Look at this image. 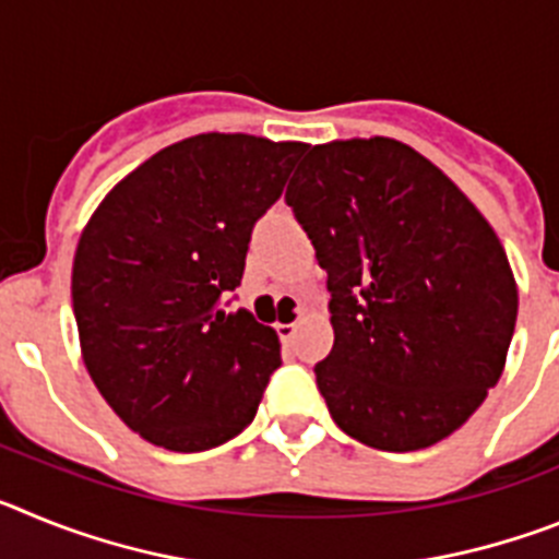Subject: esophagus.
<instances>
[{
  "label": "esophagus",
  "instance_id": "obj_1",
  "mask_svg": "<svg viewBox=\"0 0 559 559\" xmlns=\"http://www.w3.org/2000/svg\"><path fill=\"white\" fill-rule=\"evenodd\" d=\"M296 324H280V328H276V333H280V338L283 341H294L296 338Z\"/></svg>",
  "mask_w": 559,
  "mask_h": 559
}]
</instances>
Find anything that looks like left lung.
<instances>
[{"mask_svg": "<svg viewBox=\"0 0 559 559\" xmlns=\"http://www.w3.org/2000/svg\"><path fill=\"white\" fill-rule=\"evenodd\" d=\"M285 201L328 271L335 426L378 451L462 428L498 383L518 319L510 260L467 195L389 136L313 145Z\"/></svg>", "mask_w": 559, "mask_h": 559, "instance_id": "8db88e82", "label": "left lung"}]
</instances>
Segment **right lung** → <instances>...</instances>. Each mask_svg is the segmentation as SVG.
<instances>
[{"label":"right lung","mask_w":559,"mask_h":559,"mask_svg":"<svg viewBox=\"0 0 559 559\" xmlns=\"http://www.w3.org/2000/svg\"><path fill=\"white\" fill-rule=\"evenodd\" d=\"M305 147L199 133L153 153L88 218L72 263L83 364L151 445L210 451L254 419L280 338L224 299Z\"/></svg>","instance_id":"add662e5"}]
</instances>
